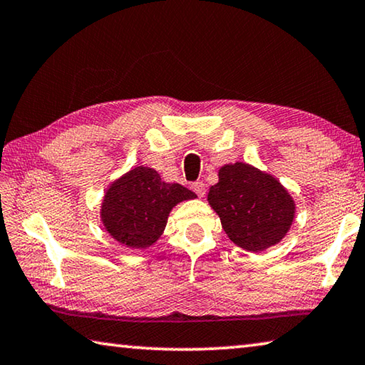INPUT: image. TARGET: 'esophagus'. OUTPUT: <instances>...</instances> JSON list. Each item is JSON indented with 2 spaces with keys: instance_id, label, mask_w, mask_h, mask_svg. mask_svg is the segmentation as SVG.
<instances>
[{
  "instance_id": "obj_1",
  "label": "esophagus",
  "mask_w": 365,
  "mask_h": 365,
  "mask_svg": "<svg viewBox=\"0 0 365 365\" xmlns=\"http://www.w3.org/2000/svg\"><path fill=\"white\" fill-rule=\"evenodd\" d=\"M192 190L200 196V198H203V196L206 195V185L203 182H195L192 185Z\"/></svg>"
}]
</instances>
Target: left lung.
Returning a JSON list of instances; mask_svg holds the SVG:
<instances>
[{
    "instance_id": "1",
    "label": "left lung",
    "mask_w": 365,
    "mask_h": 365,
    "mask_svg": "<svg viewBox=\"0 0 365 365\" xmlns=\"http://www.w3.org/2000/svg\"><path fill=\"white\" fill-rule=\"evenodd\" d=\"M207 201L229 239L248 252L281 242L296 212L292 196L273 175L244 162L221 167Z\"/></svg>"
}]
</instances>
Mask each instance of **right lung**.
Masks as SVG:
<instances>
[{
  "label": "right lung",
  "mask_w": 365,
  "mask_h": 365,
  "mask_svg": "<svg viewBox=\"0 0 365 365\" xmlns=\"http://www.w3.org/2000/svg\"><path fill=\"white\" fill-rule=\"evenodd\" d=\"M192 190L167 183L154 169L135 167L110 185L101 210L107 232L130 248H146L164 232L172 207L193 200Z\"/></svg>",
  "instance_id": "right-lung-1"
}]
</instances>
